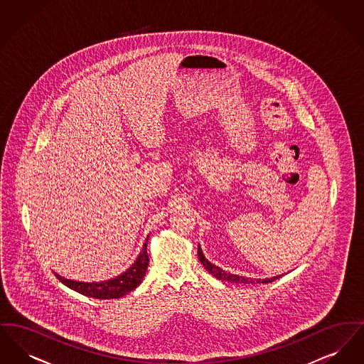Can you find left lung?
Listing matches in <instances>:
<instances>
[{
	"label": "left lung",
	"instance_id": "8db88e82",
	"mask_svg": "<svg viewBox=\"0 0 364 364\" xmlns=\"http://www.w3.org/2000/svg\"><path fill=\"white\" fill-rule=\"evenodd\" d=\"M198 257H199L200 263L205 266V269L208 270L211 276H214L218 279H223V281H228V282H233V284H267V282H273L274 279L279 278V276H276V277L262 278L260 279V278L242 277V276H237V274L226 273L225 270L213 264L210 260L205 258L200 245H198Z\"/></svg>",
	"mask_w": 364,
	"mask_h": 364
}]
</instances>
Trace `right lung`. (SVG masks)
Wrapping results in <instances>:
<instances>
[{"label": "right lung", "mask_w": 364, "mask_h": 364, "mask_svg": "<svg viewBox=\"0 0 364 364\" xmlns=\"http://www.w3.org/2000/svg\"><path fill=\"white\" fill-rule=\"evenodd\" d=\"M147 242H149V236L144 240V244L141 247V251H140L136 260L124 273L117 277L110 278L107 281L82 282V281H73V279L61 277L57 273H54V274L65 287H68L77 294H85L87 297H94V299H101V300L120 299L122 296L132 292L135 288H138L146 276L147 266H149Z\"/></svg>", "instance_id": "right-lung-1"}]
</instances>
